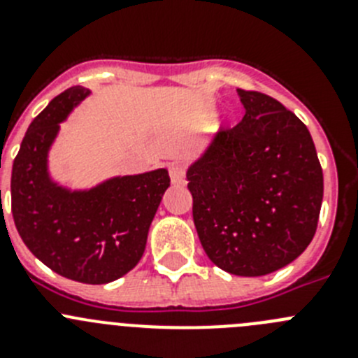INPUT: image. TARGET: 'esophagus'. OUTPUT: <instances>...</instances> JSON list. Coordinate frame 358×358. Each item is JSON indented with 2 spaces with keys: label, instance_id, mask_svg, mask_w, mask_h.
<instances>
[{
  "label": "esophagus",
  "instance_id": "esophagus-1",
  "mask_svg": "<svg viewBox=\"0 0 358 358\" xmlns=\"http://www.w3.org/2000/svg\"><path fill=\"white\" fill-rule=\"evenodd\" d=\"M169 173H170V179H172L173 185H182V182H185L186 169H185V166H182V164H179V163L170 164Z\"/></svg>",
  "mask_w": 358,
  "mask_h": 358
}]
</instances>
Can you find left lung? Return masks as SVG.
<instances>
[{
	"instance_id": "obj_1",
	"label": "left lung",
	"mask_w": 358,
	"mask_h": 358,
	"mask_svg": "<svg viewBox=\"0 0 358 358\" xmlns=\"http://www.w3.org/2000/svg\"><path fill=\"white\" fill-rule=\"evenodd\" d=\"M236 93L245 107L242 122L215 136L186 179L208 258L229 274L265 276L314 238L322 169L292 110L258 91Z\"/></svg>"
}]
</instances>
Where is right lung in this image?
Wrapping results in <instances>:
<instances>
[{"instance_id":"obj_1","label":"right lung","mask_w":358,"mask_h":358,"mask_svg":"<svg viewBox=\"0 0 358 358\" xmlns=\"http://www.w3.org/2000/svg\"><path fill=\"white\" fill-rule=\"evenodd\" d=\"M87 94L80 85L69 87L30 123L12 166V217L24 245L53 273L103 285L141 260L170 177L159 169L115 177L87 192L57 186L46 166L50 145L59 123Z\"/></svg>"}]
</instances>
